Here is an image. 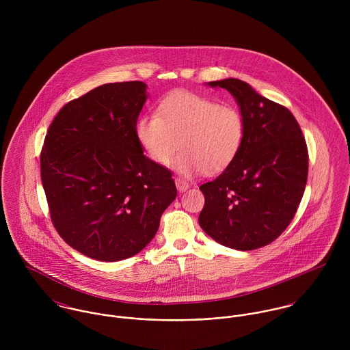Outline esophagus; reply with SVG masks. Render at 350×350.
Returning <instances> with one entry per match:
<instances>
[{
    "mask_svg": "<svg viewBox=\"0 0 350 350\" xmlns=\"http://www.w3.org/2000/svg\"><path fill=\"white\" fill-rule=\"evenodd\" d=\"M175 185H176L178 190H179V191H182V193L190 189V185H189L186 180L180 179V178H175Z\"/></svg>",
    "mask_w": 350,
    "mask_h": 350,
    "instance_id": "1",
    "label": "esophagus"
}]
</instances>
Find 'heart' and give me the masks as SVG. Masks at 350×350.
<instances>
[{"mask_svg": "<svg viewBox=\"0 0 350 350\" xmlns=\"http://www.w3.org/2000/svg\"><path fill=\"white\" fill-rule=\"evenodd\" d=\"M241 111L230 103L196 93L178 92L160 102L157 114L139 118L136 136L147 156L167 165L175 152V167L183 174H217L237 156L244 140Z\"/></svg>", "mask_w": 350, "mask_h": 350, "instance_id": "heart-1", "label": "heart"}]
</instances>
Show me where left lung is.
Segmentation results:
<instances>
[{"mask_svg": "<svg viewBox=\"0 0 350 350\" xmlns=\"http://www.w3.org/2000/svg\"><path fill=\"white\" fill-rule=\"evenodd\" d=\"M208 85L236 98L245 132L234 160L200 187V228L228 248L258 250L275 241L295 217L308 172L306 140L286 106L257 94L248 83L229 78Z\"/></svg>", "mask_w": 350, "mask_h": 350, "instance_id": "obj_1", "label": "left lung"}]
</instances>
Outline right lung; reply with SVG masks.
I'll return each instance as SVG.
<instances>
[{
  "label": "right lung",
  "instance_id": "right-lung-1",
  "mask_svg": "<svg viewBox=\"0 0 350 350\" xmlns=\"http://www.w3.org/2000/svg\"><path fill=\"white\" fill-rule=\"evenodd\" d=\"M140 81L106 83L66 103L47 131L42 183L59 236L82 254L118 261L144 250L176 198L172 172L144 154Z\"/></svg>",
  "mask_w": 350,
  "mask_h": 350
}]
</instances>
